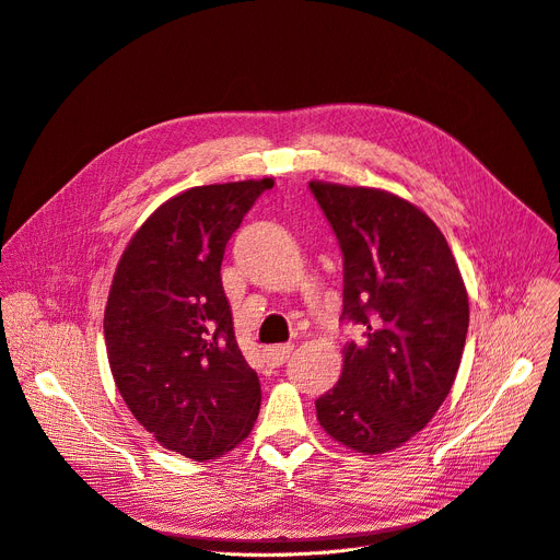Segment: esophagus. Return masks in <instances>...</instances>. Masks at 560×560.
Segmentation results:
<instances>
[{
  "label": "esophagus",
  "mask_w": 560,
  "mask_h": 560,
  "mask_svg": "<svg viewBox=\"0 0 560 560\" xmlns=\"http://www.w3.org/2000/svg\"><path fill=\"white\" fill-rule=\"evenodd\" d=\"M291 350H293V346H291V343H282V346H269V348L265 350V354H267V361H269L271 366H280V364H284V361L289 359Z\"/></svg>",
  "instance_id": "esophagus-1"
}]
</instances>
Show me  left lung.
Wrapping results in <instances>:
<instances>
[{
  "label": "left lung",
  "instance_id": "8db88e82",
  "mask_svg": "<svg viewBox=\"0 0 560 560\" xmlns=\"http://www.w3.org/2000/svg\"><path fill=\"white\" fill-rule=\"evenodd\" d=\"M343 250V316L364 343L343 348L339 382L316 400L327 436L384 454L445 402L468 335V291L439 225L377 187L310 183Z\"/></svg>",
  "mask_w": 560,
  "mask_h": 560
}]
</instances>
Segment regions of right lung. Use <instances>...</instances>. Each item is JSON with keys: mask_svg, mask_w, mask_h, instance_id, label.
<instances>
[{"mask_svg": "<svg viewBox=\"0 0 560 560\" xmlns=\"http://www.w3.org/2000/svg\"><path fill=\"white\" fill-rule=\"evenodd\" d=\"M273 178L201 185L153 210L128 240L104 312L121 400L164 447L210 462L253 430L261 390L221 284L228 240Z\"/></svg>", "mask_w": 560, "mask_h": 560, "instance_id": "add662e5", "label": "right lung"}]
</instances>
